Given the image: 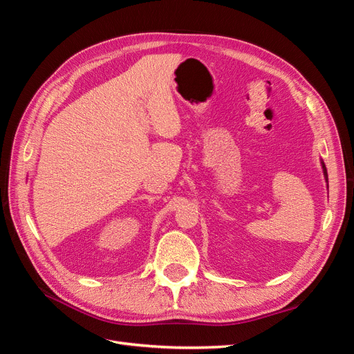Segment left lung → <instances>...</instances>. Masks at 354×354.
I'll list each match as a JSON object with an SVG mask.
<instances>
[{
  "label": "left lung",
  "mask_w": 354,
  "mask_h": 354,
  "mask_svg": "<svg viewBox=\"0 0 354 354\" xmlns=\"http://www.w3.org/2000/svg\"><path fill=\"white\" fill-rule=\"evenodd\" d=\"M320 165H322V171H324V177H325V180H326V183H328V173H326V167H325V164H324V160H320ZM328 186V185H326ZM329 187V186H328Z\"/></svg>",
  "instance_id": "left-lung-1"
}]
</instances>
